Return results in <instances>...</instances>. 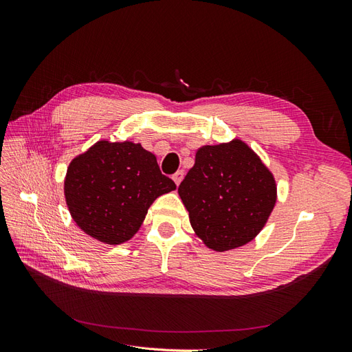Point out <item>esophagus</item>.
<instances>
[{
	"instance_id": "1",
	"label": "esophagus",
	"mask_w": 352,
	"mask_h": 352,
	"mask_svg": "<svg viewBox=\"0 0 352 352\" xmlns=\"http://www.w3.org/2000/svg\"><path fill=\"white\" fill-rule=\"evenodd\" d=\"M184 175H185V173H184V170H177V172L172 176V179L175 180V184H176V185H179L180 182H182Z\"/></svg>"
}]
</instances>
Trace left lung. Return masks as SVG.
<instances>
[{
    "label": "left lung",
    "instance_id": "obj_1",
    "mask_svg": "<svg viewBox=\"0 0 352 352\" xmlns=\"http://www.w3.org/2000/svg\"><path fill=\"white\" fill-rule=\"evenodd\" d=\"M177 192L197 235L220 252L257 236L276 202L272 173L238 140L199 148Z\"/></svg>",
    "mask_w": 352,
    "mask_h": 352
}]
</instances>
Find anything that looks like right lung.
Here are the masks:
<instances>
[{
    "label": "right lung",
    "mask_w": 352,
    "mask_h": 352,
    "mask_svg": "<svg viewBox=\"0 0 352 352\" xmlns=\"http://www.w3.org/2000/svg\"><path fill=\"white\" fill-rule=\"evenodd\" d=\"M176 189L141 144L100 141L67 168L65 195L76 225L104 243L119 245L141 228L160 195Z\"/></svg>",
    "instance_id": "add662e5"
}]
</instances>
